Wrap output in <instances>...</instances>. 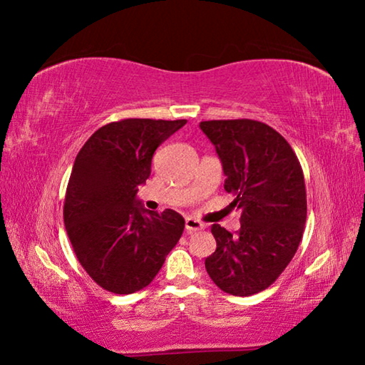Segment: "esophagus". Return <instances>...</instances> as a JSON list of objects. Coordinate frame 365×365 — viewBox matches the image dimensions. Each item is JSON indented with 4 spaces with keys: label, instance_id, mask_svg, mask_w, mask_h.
<instances>
[{
    "label": "esophagus",
    "instance_id": "1",
    "mask_svg": "<svg viewBox=\"0 0 365 365\" xmlns=\"http://www.w3.org/2000/svg\"><path fill=\"white\" fill-rule=\"evenodd\" d=\"M202 227H205V225H202L200 220H196L193 217H187V220H185V228H187L188 233L202 230Z\"/></svg>",
    "mask_w": 365,
    "mask_h": 365
}]
</instances>
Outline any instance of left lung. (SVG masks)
<instances>
[{
    "label": "left lung",
    "mask_w": 365,
    "mask_h": 365,
    "mask_svg": "<svg viewBox=\"0 0 365 365\" xmlns=\"http://www.w3.org/2000/svg\"><path fill=\"white\" fill-rule=\"evenodd\" d=\"M200 128L222 163L230 206L242 212L237 235L212 225L217 248L206 270L222 292L251 296L279 279L298 250L307 212L304 175L288 141L262 122L206 120Z\"/></svg>",
    "instance_id": "8db88e82"
}]
</instances>
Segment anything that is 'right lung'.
Wrapping results in <instances>:
<instances>
[{
  "label": "right lung",
  "instance_id": "obj_1",
  "mask_svg": "<svg viewBox=\"0 0 365 365\" xmlns=\"http://www.w3.org/2000/svg\"><path fill=\"white\" fill-rule=\"evenodd\" d=\"M187 120L125 119L91 135L78 151L66 191L64 225L91 279L115 294L150 285L180 240L185 219L141 206L138 187L163 141Z\"/></svg>",
  "mask_w": 365,
  "mask_h": 365
}]
</instances>
